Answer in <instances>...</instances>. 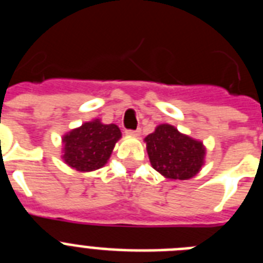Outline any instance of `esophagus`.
<instances>
[{
    "instance_id": "esophagus-1",
    "label": "esophagus",
    "mask_w": 263,
    "mask_h": 263,
    "mask_svg": "<svg viewBox=\"0 0 263 263\" xmlns=\"http://www.w3.org/2000/svg\"><path fill=\"white\" fill-rule=\"evenodd\" d=\"M139 133H141V130H139V129H137V130H126V134H127V136L138 137Z\"/></svg>"
}]
</instances>
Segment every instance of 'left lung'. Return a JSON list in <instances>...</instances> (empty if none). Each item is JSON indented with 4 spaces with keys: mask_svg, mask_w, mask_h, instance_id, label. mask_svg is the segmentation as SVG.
<instances>
[{
    "mask_svg": "<svg viewBox=\"0 0 263 263\" xmlns=\"http://www.w3.org/2000/svg\"><path fill=\"white\" fill-rule=\"evenodd\" d=\"M153 168L168 179L185 180L196 175L204 164L203 142L184 136L168 124L157 126L145 138Z\"/></svg>",
    "mask_w": 263,
    "mask_h": 263,
    "instance_id": "obj_1",
    "label": "left lung"
}]
</instances>
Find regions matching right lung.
I'll return each instance as SVG.
<instances>
[{
  "label": "right lung",
  "mask_w": 263,
  "mask_h": 263,
  "mask_svg": "<svg viewBox=\"0 0 263 263\" xmlns=\"http://www.w3.org/2000/svg\"><path fill=\"white\" fill-rule=\"evenodd\" d=\"M120 138L121 130L117 125H104L100 120L85 122L63 137V159L78 171H95L108 162Z\"/></svg>",
  "instance_id": "1"
}]
</instances>
